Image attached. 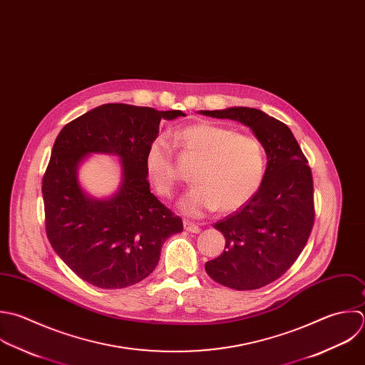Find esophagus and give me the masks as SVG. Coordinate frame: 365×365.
I'll return each mask as SVG.
<instances>
[{"label":"esophagus","mask_w":365,"mask_h":365,"mask_svg":"<svg viewBox=\"0 0 365 365\" xmlns=\"http://www.w3.org/2000/svg\"><path fill=\"white\" fill-rule=\"evenodd\" d=\"M183 226H185V230L189 232V233H199V232H200V227H199L197 225L189 222V220H185V222H183Z\"/></svg>","instance_id":"34e87169"}]
</instances>
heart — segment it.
<instances>
[{
    "instance_id": "heart-1",
    "label": "heart",
    "mask_w": 365,
    "mask_h": 365,
    "mask_svg": "<svg viewBox=\"0 0 365 365\" xmlns=\"http://www.w3.org/2000/svg\"><path fill=\"white\" fill-rule=\"evenodd\" d=\"M175 140L185 153L199 159L192 172L195 185L179 200L185 215L199 217L217 207L235 212L260 190L266 175V153L256 136L200 122L179 130ZM145 170L158 195H173L179 169L163 139H155L149 145Z\"/></svg>"
}]
</instances>
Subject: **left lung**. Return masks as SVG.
<instances>
[{
  "label": "left lung",
  "mask_w": 365,
  "mask_h": 365,
  "mask_svg": "<svg viewBox=\"0 0 365 365\" xmlns=\"http://www.w3.org/2000/svg\"><path fill=\"white\" fill-rule=\"evenodd\" d=\"M249 126L262 142L267 166L256 196L213 225L226 239L223 253L205 264L217 283L256 290L282 277L303 252L314 223L313 176L289 126L260 109L200 110Z\"/></svg>",
  "instance_id": "obj_1"
}]
</instances>
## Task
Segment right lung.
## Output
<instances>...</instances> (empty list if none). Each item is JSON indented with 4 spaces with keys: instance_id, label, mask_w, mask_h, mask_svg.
I'll list each match as a JSON object with an SVG mask.
<instances>
[{
    "instance_id": "add662e5",
    "label": "right lung",
    "mask_w": 365,
    "mask_h": 365,
    "mask_svg": "<svg viewBox=\"0 0 365 365\" xmlns=\"http://www.w3.org/2000/svg\"><path fill=\"white\" fill-rule=\"evenodd\" d=\"M182 110L105 103L66 123L55 139L42 179L45 230L55 253L82 280L99 289H123L142 282L158 266L162 245L183 230L150 193L145 155L162 119ZM91 153L115 154L123 180L106 200L82 189L77 169Z\"/></svg>"
}]
</instances>
